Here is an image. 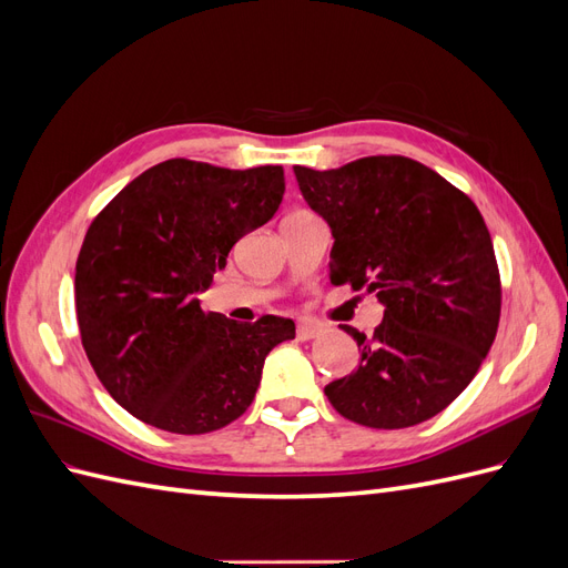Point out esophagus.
<instances>
[{
  "instance_id": "1",
  "label": "esophagus",
  "mask_w": 568,
  "mask_h": 568,
  "mask_svg": "<svg viewBox=\"0 0 568 568\" xmlns=\"http://www.w3.org/2000/svg\"><path fill=\"white\" fill-rule=\"evenodd\" d=\"M322 334V326L320 324H313V322H307V320H298V324H296V336L301 338V341H311V338H315V336H320Z\"/></svg>"
}]
</instances>
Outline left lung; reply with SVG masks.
Masks as SVG:
<instances>
[{
  "mask_svg": "<svg viewBox=\"0 0 568 568\" xmlns=\"http://www.w3.org/2000/svg\"><path fill=\"white\" fill-rule=\"evenodd\" d=\"M301 194L332 230V284L384 305L359 365L324 386L338 415L372 428L436 417L469 386L500 322V272L474 201L405 156L334 170L294 165Z\"/></svg>",
  "mask_w": 568,
  "mask_h": 568,
  "instance_id": "1",
  "label": "left lung"
}]
</instances>
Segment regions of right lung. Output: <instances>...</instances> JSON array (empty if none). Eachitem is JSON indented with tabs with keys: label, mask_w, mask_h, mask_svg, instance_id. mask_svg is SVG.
<instances>
[{
	"label": "right lung",
	"mask_w": 568,
	"mask_h": 568,
	"mask_svg": "<svg viewBox=\"0 0 568 568\" xmlns=\"http://www.w3.org/2000/svg\"><path fill=\"white\" fill-rule=\"evenodd\" d=\"M282 196V165L170 159L92 220L75 263L80 338L99 382L132 417L194 436L253 403L267 353L294 338L296 324L277 315L234 322L203 313L196 296Z\"/></svg>",
	"instance_id": "1"
}]
</instances>
